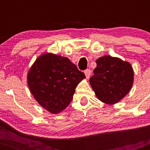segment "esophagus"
<instances>
[{
  "mask_svg": "<svg viewBox=\"0 0 150 150\" xmlns=\"http://www.w3.org/2000/svg\"><path fill=\"white\" fill-rule=\"evenodd\" d=\"M84 73L86 76V79H88L90 77V76H91V71H90L89 69H87V70L85 71Z\"/></svg>",
  "mask_w": 150,
  "mask_h": 150,
  "instance_id": "obj_1",
  "label": "esophagus"
}]
</instances>
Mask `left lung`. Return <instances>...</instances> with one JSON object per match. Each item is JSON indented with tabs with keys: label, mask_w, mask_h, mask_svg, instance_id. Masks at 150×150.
I'll return each instance as SVG.
<instances>
[{
	"label": "left lung",
	"mask_w": 150,
	"mask_h": 150,
	"mask_svg": "<svg viewBox=\"0 0 150 150\" xmlns=\"http://www.w3.org/2000/svg\"><path fill=\"white\" fill-rule=\"evenodd\" d=\"M97 67L89 83L98 100L115 104L132 89L134 70L131 64L117 57L104 55L96 60Z\"/></svg>",
	"instance_id": "8db88e82"
}]
</instances>
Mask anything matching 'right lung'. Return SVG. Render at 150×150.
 Returning <instances> with one entry per match:
<instances>
[{
  "mask_svg": "<svg viewBox=\"0 0 150 150\" xmlns=\"http://www.w3.org/2000/svg\"><path fill=\"white\" fill-rule=\"evenodd\" d=\"M85 78V74L69 59L46 52L40 55L30 67L27 83L38 104L57 114L70 104L76 86Z\"/></svg>",
  "mask_w": 150,
  "mask_h": 150,
  "instance_id": "right-lung-1",
  "label": "right lung"
}]
</instances>
